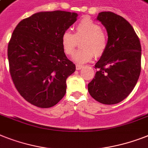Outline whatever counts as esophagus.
<instances>
[{
  "label": "esophagus",
  "mask_w": 148,
  "mask_h": 148,
  "mask_svg": "<svg viewBox=\"0 0 148 148\" xmlns=\"http://www.w3.org/2000/svg\"><path fill=\"white\" fill-rule=\"evenodd\" d=\"M83 68H84V66L80 65V64H77L76 65V69L78 71L80 70V69H82Z\"/></svg>",
  "instance_id": "esophagus-1"
}]
</instances>
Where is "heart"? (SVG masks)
<instances>
[{
    "label": "heart",
    "mask_w": 148,
    "mask_h": 148,
    "mask_svg": "<svg viewBox=\"0 0 148 148\" xmlns=\"http://www.w3.org/2000/svg\"><path fill=\"white\" fill-rule=\"evenodd\" d=\"M82 49L74 54L72 59L77 64H85L93 59L95 55H103L107 47V38L103 32L102 27L88 18H84L77 24L75 32L70 30L63 32L61 36V44L64 52L67 55L73 54L77 45L78 41Z\"/></svg>",
    "instance_id": "b5f03b06"
}]
</instances>
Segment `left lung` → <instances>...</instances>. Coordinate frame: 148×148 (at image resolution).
Listing matches in <instances>:
<instances>
[{
  "instance_id": "left-lung-1",
  "label": "left lung",
  "mask_w": 148,
  "mask_h": 148,
  "mask_svg": "<svg viewBox=\"0 0 148 148\" xmlns=\"http://www.w3.org/2000/svg\"><path fill=\"white\" fill-rule=\"evenodd\" d=\"M97 20L106 29L107 47L95 64L97 71L88 91L99 103L113 105L125 99L138 82L141 47L132 25L122 16L101 12Z\"/></svg>"
}]
</instances>
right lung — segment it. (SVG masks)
Instances as JSON below:
<instances>
[{"mask_svg":"<svg viewBox=\"0 0 148 148\" xmlns=\"http://www.w3.org/2000/svg\"><path fill=\"white\" fill-rule=\"evenodd\" d=\"M76 13L55 10L20 21L8 44L10 73L20 94L32 105L49 108L65 95L75 64L65 55L61 36L76 22Z\"/></svg>","mask_w":148,"mask_h":148,"instance_id":"1","label":"right lung"}]
</instances>
